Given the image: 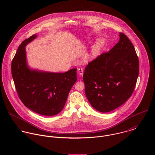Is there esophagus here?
<instances>
[{
	"instance_id": "34e87169",
	"label": "esophagus",
	"mask_w": 155,
	"mask_h": 155,
	"mask_svg": "<svg viewBox=\"0 0 155 155\" xmlns=\"http://www.w3.org/2000/svg\"><path fill=\"white\" fill-rule=\"evenodd\" d=\"M78 71L79 73V74L81 75V76H82L83 74H84V69L82 68H79L78 69Z\"/></svg>"
}]
</instances>
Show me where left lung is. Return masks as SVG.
I'll return each mask as SVG.
<instances>
[{
    "label": "left lung",
    "instance_id": "1",
    "mask_svg": "<svg viewBox=\"0 0 155 155\" xmlns=\"http://www.w3.org/2000/svg\"><path fill=\"white\" fill-rule=\"evenodd\" d=\"M108 52L89 63L83 79L86 96L97 111L113 110L131 96L139 74V61L134 46L124 33Z\"/></svg>",
    "mask_w": 155,
    "mask_h": 155
}]
</instances>
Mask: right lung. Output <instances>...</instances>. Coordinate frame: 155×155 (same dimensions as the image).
I'll use <instances>...</instances> for the list:
<instances>
[{
  "mask_svg": "<svg viewBox=\"0 0 155 155\" xmlns=\"http://www.w3.org/2000/svg\"><path fill=\"white\" fill-rule=\"evenodd\" d=\"M36 37L32 35L19 46L12 61V76L18 97L26 107L39 114L54 116L64 108L69 92L77 81V69L62 73L29 68L25 47Z\"/></svg>",
  "mask_w": 155,
  "mask_h": 155,
  "instance_id": "obj_1",
  "label": "right lung"
}]
</instances>
